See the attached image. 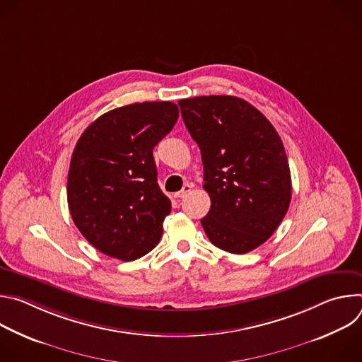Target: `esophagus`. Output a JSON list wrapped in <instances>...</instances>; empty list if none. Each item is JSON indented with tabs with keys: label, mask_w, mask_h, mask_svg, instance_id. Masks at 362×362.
<instances>
[{
	"label": "esophagus",
	"mask_w": 362,
	"mask_h": 362,
	"mask_svg": "<svg viewBox=\"0 0 362 362\" xmlns=\"http://www.w3.org/2000/svg\"><path fill=\"white\" fill-rule=\"evenodd\" d=\"M192 187H193V185L192 183H185L183 185V187H182V190L180 192H177V193H175V197H185L190 190H192Z\"/></svg>",
	"instance_id": "esophagus-1"
}]
</instances>
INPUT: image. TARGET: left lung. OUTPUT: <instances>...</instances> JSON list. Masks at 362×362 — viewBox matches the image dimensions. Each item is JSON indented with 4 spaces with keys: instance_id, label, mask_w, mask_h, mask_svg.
<instances>
[{
    "instance_id": "left-lung-1",
    "label": "left lung",
    "mask_w": 362,
    "mask_h": 362,
    "mask_svg": "<svg viewBox=\"0 0 362 362\" xmlns=\"http://www.w3.org/2000/svg\"><path fill=\"white\" fill-rule=\"evenodd\" d=\"M197 143L211 211L200 223L222 250L246 253L267 242L288 212L292 183L282 140L271 122L233 95L179 100Z\"/></svg>"
}]
</instances>
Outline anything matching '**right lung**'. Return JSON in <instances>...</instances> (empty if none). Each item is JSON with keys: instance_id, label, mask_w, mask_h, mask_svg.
Instances as JSON below:
<instances>
[{"instance_id": "1", "label": "right lung", "mask_w": 362, "mask_h": 362, "mask_svg": "<svg viewBox=\"0 0 362 362\" xmlns=\"http://www.w3.org/2000/svg\"><path fill=\"white\" fill-rule=\"evenodd\" d=\"M179 117L172 101L133 103L94 120L70 162L67 202L81 235L101 253L134 261L156 246L172 203L153 148Z\"/></svg>"}]
</instances>
